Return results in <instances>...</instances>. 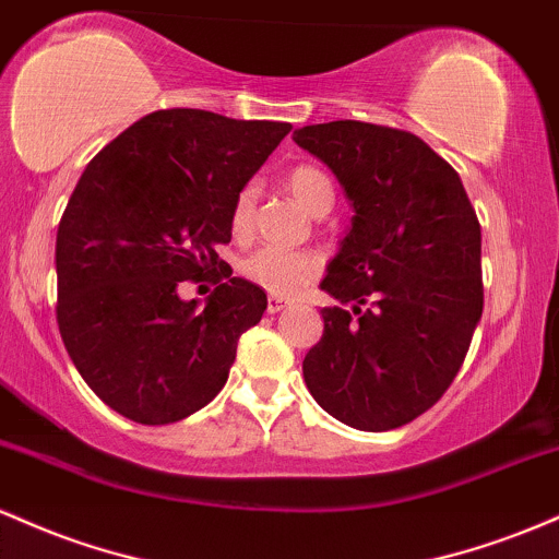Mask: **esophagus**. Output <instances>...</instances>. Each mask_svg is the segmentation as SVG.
<instances>
[{
    "label": "esophagus",
    "mask_w": 559,
    "mask_h": 559,
    "mask_svg": "<svg viewBox=\"0 0 559 559\" xmlns=\"http://www.w3.org/2000/svg\"><path fill=\"white\" fill-rule=\"evenodd\" d=\"M266 309H269V313H280L282 309H287V300H282V298H277V296H272V298H269Z\"/></svg>",
    "instance_id": "34e87169"
}]
</instances>
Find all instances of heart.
<instances>
[{
  "label": "heart",
  "instance_id": "1",
  "mask_svg": "<svg viewBox=\"0 0 559 559\" xmlns=\"http://www.w3.org/2000/svg\"><path fill=\"white\" fill-rule=\"evenodd\" d=\"M287 190L313 216H324L335 203V185L322 168L296 166L285 179ZM255 211V187L248 185L237 192L229 211V229L235 237H246L253 227ZM319 272V259L309 250H282V248H259L242 259L240 274L261 290L272 296H293L300 287L309 285Z\"/></svg>",
  "mask_w": 559,
  "mask_h": 559
}]
</instances>
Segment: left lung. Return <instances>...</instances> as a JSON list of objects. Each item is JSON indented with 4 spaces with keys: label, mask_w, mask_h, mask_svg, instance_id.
I'll return each instance as SVG.
<instances>
[{
    "label": "left lung",
    "mask_w": 559,
    "mask_h": 559,
    "mask_svg": "<svg viewBox=\"0 0 559 559\" xmlns=\"http://www.w3.org/2000/svg\"><path fill=\"white\" fill-rule=\"evenodd\" d=\"M293 140L354 209L319 282L350 306L322 309L306 388L348 428H401L443 396L480 322L478 216L460 174L409 131L330 121Z\"/></svg>",
    "instance_id": "obj_1"
}]
</instances>
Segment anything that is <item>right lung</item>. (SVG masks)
<instances>
[{
    "instance_id": "right-lung-1",
    "label": "right lung",
    "mask_w": 559,
    "mask_h": 559,
    "mask_svg": "<svg viewBox=\"0 0 559 559\" xmlns=\"http://www.w3.org/2000/svg\"><path fill=\"white\" fill-rule=\"evenodd\" d=\"M290 123L158 110L90 160L58 227V328L86 385L118 415L168 425L213 401L266 293L231 277L216 246L229 211ZM214 274L205 307L185 278Z\"/></svg>"
}]
</instances>
